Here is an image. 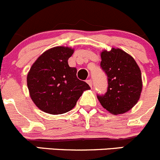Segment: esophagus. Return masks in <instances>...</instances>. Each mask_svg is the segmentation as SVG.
<instances>
[{
    "mask_svg": "<svg viewBox=\"0 0 160 160\" xmlns=\"http://www.w3.org/2000/svg\"><path fill=\"white\" fill-rule=\"evenodd\" d=\"M87 83L89 84V86L90 87V88H92V86H93V83H92L91 80H87Z\"/></svg>",
    "mask_w": 160,
    "mask_h": 160,
    "instance_id": "esophagus-1",
    "label": "esophagus"
}]
</instances>
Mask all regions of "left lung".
I'll return each mask as SVG.
<instances>
[{"instance_id": "obj_1", "label": "left lung", "mask_w": 160, "mask_h": 160, "mask_svg": "<svg viewBox=\"0 0 160 160\" xmlns=\"http://www.w3.org/2000/svg\"><path fill=\"white\" fill-rule=\"evenodd\" d=\"M101 56V67L108 77V89L104 94H98V98L111 114H123L139 99L142 88L141 71L135 59L120 49L104 50Z\"/></svg>"}]
</instances>
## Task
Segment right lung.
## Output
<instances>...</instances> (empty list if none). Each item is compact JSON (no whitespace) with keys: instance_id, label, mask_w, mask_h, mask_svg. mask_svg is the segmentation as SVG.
Instances as JSON below:
<instances>
[{"instance_id":"1","label":"right lung","mask_w":160,"mask_h":160,"mask_svg":"<svg viewBox=\"0 0 160 160\" xmlns=\"http://www.w3.org/2000/svg\"><path fill=\"white\" fill-rule=\"evenodd\" d=\"M73 49L63 46L43 52L31 67L27 77L30 96L35 105L51 114L68 112L75 107L89 85L77 77V68L68 59Z\"/></svg>"}]
</instances>
